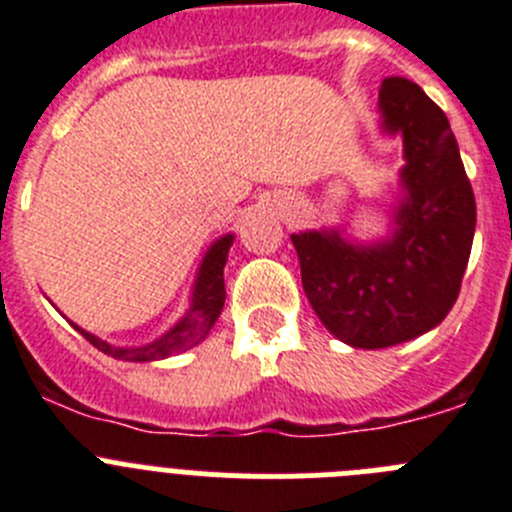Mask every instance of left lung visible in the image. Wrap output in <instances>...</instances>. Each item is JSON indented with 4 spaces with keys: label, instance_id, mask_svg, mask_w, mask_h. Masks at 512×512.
I'll list each match as a JSON object with an SVG mask.
<instances>
[{
    "label": "left lung",
    "instance_id": "8db88e82",
    "mask_svg": "<svg viewBox=\"0 0 512 512\" xmlns=\"http://www.w3.org/2000/svg\"><path fill=\"white\" fill-rule=\"evenodd\" d=\"M379 128L400 135L405 158L390 233L374 241L338 225L292 233L312 310L354 348L397 346L441 325L477 228L472 184L441 107L418 84L390 76L379 89Z\"/></svg>",
    "mask_w": 512,
    "mask_h": 512
}]
</instances>
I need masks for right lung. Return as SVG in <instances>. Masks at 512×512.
<instances>
[{"mask_svg": "<svg viewBox=\"0 0 512 512\" xmlns=\"http://www.w3.org/2000/svg\"><path fill=\"white\" fill-rule=\"evenodd\" d=\"M235 235L225 233L220 235L215 243L205 251L200 261V269H197V277L192 284V295H189V307L182 318L176 320L169 330H164L161 336L153 338L148 343H138V346H115V343L102 341L99 336L89 333V330L79 328L76 330L81 336L87 338L92 346H97L102 354L112 356L117 361H158L169 359L174 354H182L187 348L197 346L207 338V333L212 330L215 320L220 318V310L225 305V261H228V251L233 246Z\"/></svg>", "mask_w": 512, "mask_h": 512, "instance_id": "1", "label": "right lung"}]
</instances>
